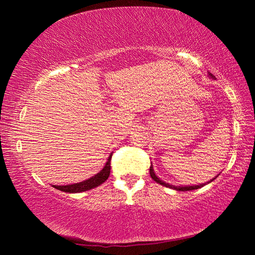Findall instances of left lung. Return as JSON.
Masks as SVG:
<instances>
[{
	"instance_id": "obj_1",
	"label": "left lung",
	"mask_w": 255,
	"mask_h": 255,
	"mask_svg": "<svg viewBox=\"0 0 255 255\" xmlns=\"http://www.w3.org/2000/svg\"><path fill=\"white\" fill-rule=\"evenodd\" d=\"M211 77H213V75L211 74H209ZM149 174H150V176H152V179L154 180V181H156L157 183H159V184H162V185H164V187H166V188H170V189H174V190H178V191H189V190H196V189H199V188H201V187H204V185L206 184H199V185H180V187H175V185H172V184H169V183H166V182H164V181H162V180H159L158 178H157V175L155 174V172H154V170H153V165H150V167H149ZM216 178H214L213 180H210L209 182H207V183H210L211 181H214Z\"/></svg>"
}]
</instances>
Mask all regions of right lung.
<instances>
[{"mask_svg": "<svg viewBox=\"0 0 255 255\" xmlns=\"http://www.w3.org/2000/svg\"><path fill=\"white\" fill-rule=\"evenodd\" d=\"M111 156H112V154H110V156L108 157V161L106 163V165L103 166V169L96 175H93L92 178H90L85 181H82V182H79V183L67 184V185H53V187L55 189L60 190V191L68 192V193L83 192V191H88V190H91L93 188H97L98 185L102 184L105 181H107L108 178H109L110 169H111V166H110Z\"/></svg>", "mask_w": 255, "mask_h": 255, "instance_id": "1", "label": "right lung"}]
</instances>
